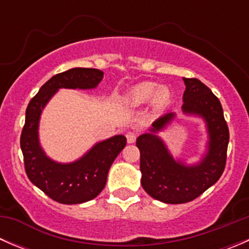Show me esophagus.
<instances>
[{"label":"esophagus","instance_id":"1","mask_svg":"<svg viewBox=\"0 0 249 249\" xmlns=\"http://www.w3.org/2000/svg\"><path fill=\"white\" fill-rule=\"evenodd\" d=\"M136 137H137V135L135 134V132H127L126 134L127 143H134L135 141H136Z\"/></svg>","mask_w":249,"mask_h":249}]
</instances>
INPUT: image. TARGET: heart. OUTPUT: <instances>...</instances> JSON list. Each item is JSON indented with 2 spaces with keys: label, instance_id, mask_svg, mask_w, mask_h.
<instances>
[{
  "label": "heart",
  "instance_id": "heart-1",
  "mask_svg": "<svg viewBox=\"0 0 249 249\" xmlns=\"http://www.w3.org/2000/svg\"><path fill=\"white\" fill-rule=\"evenodd\" d=\"M171 100V91L165 85H158L154 82H142L134 85L126 94L129 104L140 106L150 101L153 107L161 108L169 105Z\"/></svg>",
  "mask_w": 249,
  "mask_h": 249
}]
</instances>
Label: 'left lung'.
I'll return each mask as SVG.
<instances>
[{
	"mask_svg": "<svg viewBox=\"0 0 249 249\" xmlns=\"http://www.w3.org/2000/svg\"><path fill=\"white\" fill-rule=\"evenodd\" d=\"M183 114L201 118L207 131L206 149L195 164L176 159L159 136L175 120L169 112L155 120L149 132L137 137L141 153V184L153 199L165 203H185L196 199L222 176L227 161L229 129L218 97L196 78H183Z\"/></svg>",
	"mask_w": 249,
	"mask_h": 249,
	"instance_id": "8db88e82",
	"label": "left lung"
}]
</instances>
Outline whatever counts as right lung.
<instances>
[{
    "instance_id": "add662e5",
    "label": "right lung",
    "mask_w": 249,
    "mask_h": 249,
    "mask_svg": "<svg viewBox=\"0 0 249 249\" xmlns=\"http://www.w3.org/2000/svg\"><path fill=\"white\" fill-rule=\"evenodd\" d=\"M104 78L97 69H74L53 76L30 101L20 137L25 171L29 179L50 199L76 205L95 199L107 182L110 165L126 145L124 135L95 143L84 155L71 162H59L46 154L39 142V120L48 102L60 89H95Z\"/></svg>"
}]
</instances>
